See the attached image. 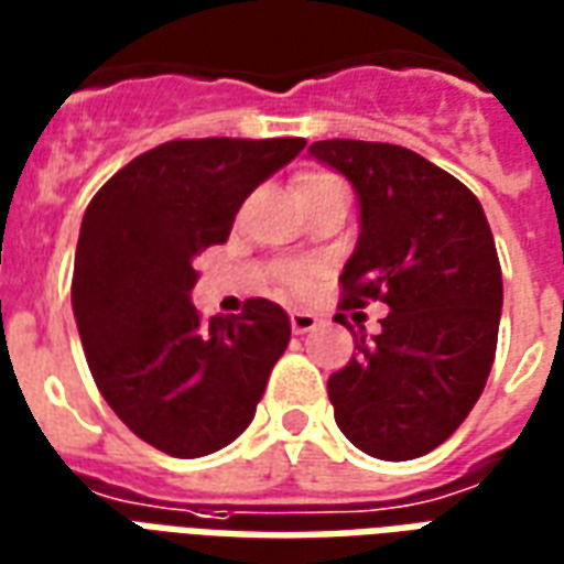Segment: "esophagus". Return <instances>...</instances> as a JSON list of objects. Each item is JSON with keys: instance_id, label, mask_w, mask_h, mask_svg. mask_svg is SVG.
<instances>
[{"instance_id": "esophagus-1", "label": "esophagus", "mask_w": 564, "mask_h": 564, "mask_svg": "<svg viewBox=\"0 0 564 564\" xmlns=\"http://www.w3.org/2000/svg\"><path fill=\"white\" fill-rule=\"evenodd\" d=\"M318 327V315L310 310H291V330L294 333H310Z\"/></svg>"}]
</instances>
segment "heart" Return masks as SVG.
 <instances>
[{
	"instance_id": "1",
	"label": "heart",
	"mask_w": 564,
	"mask_h": 564,
	"mask_svg": "<svg viewBox=\"0 0 564 564\" xmlns=\"http://www.w3.org/2000/svg\"><path fill=\"white\" fill-rule=\"evenodd\" d=\"M310 180H333V176H327V174H312V176H303L300 183H310ZM291 282H294V285H303V282H306V273L300 270V273H294V279H291Z\"/></svg>"
}]
</instances>
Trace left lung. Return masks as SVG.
<instances>
[{"mask_svg": "<svg viewBox=\"0 0 564 564\" xmlns=\"http://www.w3.org/2000/svg\"><path fill=\"white\" fill-rule=\"evenodd\" d=\"M310 159L343 174L360 209L343 310L390 306L327 381L336 423L376 459L430 454L475 409L496 357L501 267L484 207L405 147L336 138L312 143Z\"/></svg>", "mask_w": 564, "mask_h": 564, "instance_id": "8db88e82", "label": "left lung"}]
</instances>
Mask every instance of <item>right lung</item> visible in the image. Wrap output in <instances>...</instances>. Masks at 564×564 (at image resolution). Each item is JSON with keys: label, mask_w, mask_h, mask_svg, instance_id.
Segmentation results:
<instances>
[{"label": "right lung", "mask_w": 564, "mask_h": 564, "mask_svg": "<svg viewBox=\"0 0 564 564\" xmlns=\"http://www.w3.org/2000/svg\"><path fill=\"white\" fill-rule=\"evenodd\" d=\"M303 138H200L143 152L98 188L74 254L72 310L86 364L117 417L180 459L231 445L252 423L291 322L254 297L204 322L195 258L228 240L234 216Z\"/></svg>", "instance_id": "add662e5"}]
</instances>
